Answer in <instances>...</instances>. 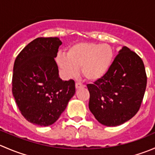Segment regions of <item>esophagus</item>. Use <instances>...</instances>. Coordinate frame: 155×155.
Wrapping results in <instances>:
<instances>
[{
  "instance_id": "34e87169",
  "label": "esophagus",
  "mask_w": 155,
  "mask_h": 155,
  "mask_svg": "<svg viewBox=\"0 0 155 155\" xmlns=\"http://www.w3.org/2000/svg\"><path fill=\"white\" fill-rule=\"evenodd\" d=\"M85 87V85H83L82 84L79 83V82H76V89H79V88H80V87Z\"/></svg>"
}]
</instances>
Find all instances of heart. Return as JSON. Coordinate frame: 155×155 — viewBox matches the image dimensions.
<instances>
[{"label": "heart", "mask_w": 155, "mask_h": 155, "mask_svg": "<svg viewBox=\"0 0 155 155\" xmlns=\"http://www.w3.org/2000/svg\"><path fill=\"white\" fill-rule=\"evenodd\" d=\"M113 56V50L109 45L81 42L72 45L66 56H58L57 63L65 78L73 77L79 69L85 80L96 82L107 74Z\"/></svg>", "instance_id": "1"}]
</instances>
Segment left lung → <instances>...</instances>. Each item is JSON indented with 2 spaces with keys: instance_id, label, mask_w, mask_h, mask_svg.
I'll use <instances>...</instances> for the list:
<instances>
[{
  "instance_id": "8db88e82",
  "label": "left lung",
  "mask_w": 155,
  "mask_h": 155,
  "mask_svg": "<svg viewBox=\"0 0 155 155\" xmlns=\"http://www.w3.org/2000/svg\"><path fill=\"white\" fill-rule=\"evenodd\" d=\"M147 84L141 58L124 46L118 51L107 74L87 85L90 93L89 109L101 124L115 127L137 114Z\"/></svg>"
}]
</instances>
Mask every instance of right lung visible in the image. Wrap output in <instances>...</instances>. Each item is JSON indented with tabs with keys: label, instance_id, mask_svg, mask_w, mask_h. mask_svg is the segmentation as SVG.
<instances>
[{
	"label": "right lung",
	"instance_id": "1",
	"mask_svg": "<svg viewBox=\"0 0 155 155\" xmlns=\"http://www.w3.org/2000/svg\"><path fill=\"white\" fill-rule=\"evenodd\" d=\"M61 44L58 37H39L14 62L12 94L21 115L34 124H54L76 92L74 81L59 77L54 58Z\"/></svg>",
	"mask_w": 155,
	"mask_h": 155
}]
</instances>
